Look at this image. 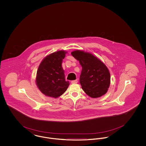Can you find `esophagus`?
<instances>
[{
  "mask_svg": "<svg viewBox=\"0 0 146 146\" xmlns=\"http://www.w3.org/2000/svg\"><path fill=\"white\" fill-rule=\"evenodd\" d=\"M78 83V80H73L71 82V83L73 84H76Z\"/></svg>",
  "mask_w": 146,
  "mask_h": 146,
  "instance_id": "34e87169",
  "label": "esophagus"
}]
</instances>
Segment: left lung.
Returning a JSON list of instances; mask_svg holds the SVG:
<instances>
[{
  "mask_svg": "<svg viewBox=\"0 0 146 146\" xmlns=\"http://www.w3.org/2000/svg\"><path fill=\"white\" fill-rule=\"evenodd\" d=\"M71 54L82 67L79 80L84 92L92 98L104 95L111 83L110 73L106 66L90 53L76 50Z\"/></svg>",
  "mask_w": 146,
  "mask_h": 146,
  "instance_id": "left-lung-1",
  "label": "left lung"
}]
</instances>
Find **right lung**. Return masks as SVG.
I'll return each mask as SVG.
<instances>
[{
	"label": "right lung",
	"instance_id": "1",
	"mask_svg": "<svg viewBox=\"0 0 146 146\" xmlns=\"http://www.w3.org/2000/svg\"><path fill=\"white\" fill-rule=\"evenodd\" d=\"M67 52L61 50L46 56L36 72V84L45 96L57 98L67 90L70 83L66 81L62 67Z\"/></svg>",
	"mask_w": 146,
	"mask_h": 146
}]
</instances>
